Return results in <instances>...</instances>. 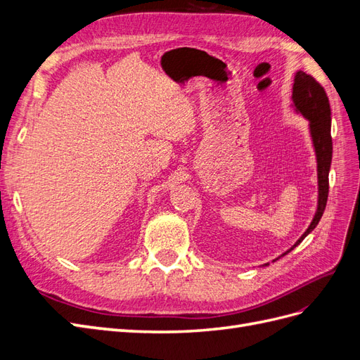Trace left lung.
<instances>
[{"instance_id":"8db88e82","label":"left lung","mask_w":360,"mask_h":360,"mask_svg":"<svg viewBox=\"0 0 360 360\" xmlns=\"http://www.w3.org/2000/svg\"><path fill=\"white\" fill-rule=\"evenodd\" d=\"M291 99H292V106L294 110H296V112L302 114L309 122V132L312 138L315 156H317L319 205H317V212H315L314 219L308 226V230L304 231L299 240L281 257L291 252V250L297 245H300L303 238L319 225L326 209V202H328L329 171H330V163H332V136H330L332 118H330L329 99L324 89L312 78L311 75L299 70L296 76H294ZM264 266H269V264H264Z\"/></svg>"}]
</instances>
